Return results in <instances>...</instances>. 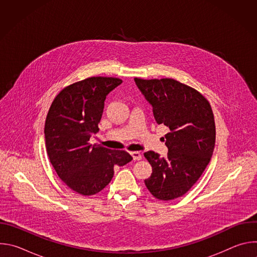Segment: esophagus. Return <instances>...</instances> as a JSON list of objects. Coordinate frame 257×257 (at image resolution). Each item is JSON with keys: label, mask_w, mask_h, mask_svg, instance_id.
Returning <instances> with one entry per match:
<instances>
[{"label": "esophagus", "mask_w": 257, "mask_h": 257, "mask_svg": "<svg viewBox=\"0 0 257 257\" xmlns=\"http://www.w3.org/2000/svg\"><path fill=\"white\" fill-rule=\"evenodd\" d=\"M130 154H131V156H132L134 161H140L142 159V156H141V154L139 152H131Z\"/></svg>", "instance_id": "1"}]
</instances>
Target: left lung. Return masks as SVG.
Returning a JSON list of instances; mask_svg holds the SVG:
<instances>
[{"label":"left lung","instance_id":"1","mask_svg":"<svg viewBox=\"0 0 257 257\" xmlns=\"http://www.w3.org/2000/svg\"><path fill=\"white\" fill-rule=\"evenodd\" d=\"M134 81L152 104L157 123L170 129L164 138L169 150L165 158L144 153L153 167L144 183L158 199L178 198L195 184L211 159L215 126L210 104L197 90L172 78Z\"/></svg>","mask_w":257,"mask_h":257}]
</instances>
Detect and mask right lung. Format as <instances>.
<instances>
[{
    "label": "right lung",
    "instance_id": "1",
    "mask_svg": "<svg viewBox=\"0 0 257 257\" xmlns=\"http://www.w3.org/2000/svg\"><path fill=\"white\" fill-rule=\"evenodd\" d=\"M122 83L114 77H90L65 87L54 99L45 124L46 149L65 184L81 195L101 191L115 166L132 161L125 151L89 142L98 131L105 96Z\"/></svg>",
    "mask_w": 257,
    "mask_h": 257
}]
</instances>
